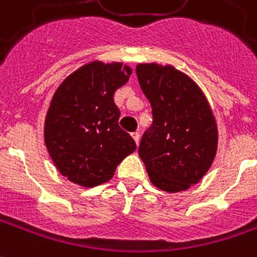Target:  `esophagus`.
<instances>
[{
	"label": "esophagus",
	"instance_id": "34e87169",
	"mask_svg": "<svg viewBox=\"0 0 257 257\" xmlns=\"http://www.w3.org/2000/svg\"><path fill=\"white\" fill-rule=\"evenodd\" d=\"M132 138H134V140L136 142V144H139V140H140V134H139V132H134V134H132Z\"/></svg>",
	"mask_w": 257,
	"mask_h": 257
}]
</instances>
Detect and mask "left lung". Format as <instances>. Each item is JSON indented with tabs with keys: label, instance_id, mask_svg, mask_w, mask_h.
I'll list each match as a JSON object with an SVG mask.
<instances>
[{
	"label": "left lung",
	"instance_id": "8db88e82",
	"mask_svg": "<svg viewBox=\"0 0 257 257\" xmlns=\"http://www.w3.org/2000/svg\"><path fill=\"white\" fill-rule=\"evenodd\" d=\"M140 88L153 107L139 155L162 191H187L208 172L218 148V126L210 103L189 76L172 65L139 64Z\"/></svg>",
	"mask_w": 257,
	"mask_h": 257
}]
</instances>
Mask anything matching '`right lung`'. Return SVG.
Here are the masks:
<instances>
[{"mask_svg": "<svg viewBox=\"0 0 257 257\" xmlns=\"http://www.w3.org/2000/svg\"><path fill=\"white\" fill-rule=\"evenodd\" d=\"M132 75L121 62L92 61L62 81L45 119V143L53 163L69 181L92 188L107 182L136 150L118 126L114 92Z\"/></svg>", "mask_w": 257, "mask_h": 257, "instance_id": "1", "label": "right lung"}]
</instances>
